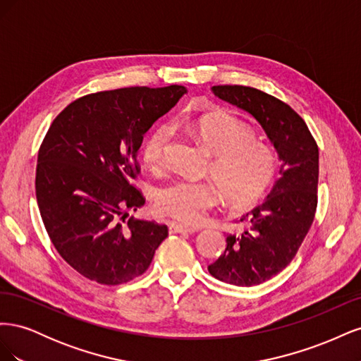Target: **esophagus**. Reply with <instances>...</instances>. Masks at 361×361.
I'll use <instances>...</instances> for the list:
<instances>
[{"label":"esophagus","instance_id":"esophagus-1","mask_svg":"<svg viewBox=\"0 0 361 361\" xmlns=\"http://www.w3.org/2000/svg\"><path fill=\"white\" fill-rule=\"evenodd\" d=\"M169 231H170V233H194V232H199V228L182 226V224H178V223H170Z\"/></svg>","mask_w":361,"mask_h":361}]
</instances>
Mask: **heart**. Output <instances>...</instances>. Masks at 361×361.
<instances>
[{"mask_svg": "<svg viewBox=\"0 0 361 361\" xmlns=\"http://www.w3.org/2000/svg\"><path fill=\"white\" fill-rule=\"evenodd\" d=\"M191 133L212 157L207 166L212 180L179 179L157 194V209L183 224L199 223L220 202L221 192L235 206L257 203L274 182L279 158L274 149L255 141L253 129L226 111H212L190 123ZM171 128L159 125L141 143V158L150 169L166 162Z\"/></svg>", "mask_w": 361, "mask_h": 361, "instance_id": "heart-1", "label": "heart"}]
</instances>
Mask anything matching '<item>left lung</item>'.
I'll return each instance as SVG.
<instances>
[{"label": "left lung", "instance_id": "8db88e82", "mask_svg": "<svg viewBox=\"0 0 361 361\" xmlns=\"http://www.w3.org/2000/svg\"><path fill=\"white\" fill-rule=\"evenodd\" d=\"M212 93L253 116L281 161L268 199L239 220L247 227L227 235L224 253L207 267L228 285L255 286L285 269L309 232L318 206L319 150L304 120L277 97L245 85H214Z\"/></svg>", "mask_w": 361, "mask_h": 361}]
</instances>
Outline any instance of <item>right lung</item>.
I'll list each match as a JSON object with an SVG mask.
<instances>
[{"instance_id":"1","label":"right lung","mask_w":361,"mask_h":361,"mask_svg":"<svg viewBox=\"0 0 361 361\" xmlns=\"http://www.w3.org/2000/svg\"><path fill=\"white\" fill-rule=\"evenodd\" d=\"M185 93L183 85L97 92L51 123L37 157L39 211L59 255L85 279L133 280L167 238L166 224L126 216L146 202L133 183L143 135Z\"/></svg>"}]
</instances>
